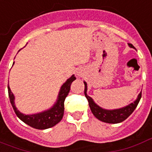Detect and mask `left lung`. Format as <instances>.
I'll return each mask as SVG.
<instances>
[{
	"label": "left lung",
	"mask_w": 152,
	"mask_h": 152,
	"mask_svg": "<svg viewBox=\"0 0 152 152\" xmlns=\"http://www.w3.org/2000/svg\"><path fill=\"white\" fill-rule=\"evenodd\" d=\"M129 46L130 48H134L132 44L129 43ZM84 84H85V95L87 98L88 102V104H89L92 113L100 121L106 122V123L115 124V123L123 122L124 120H126L128 117L130 116L131 113H133L134 110H135V108L137 107V105L139 104L141 96H142V92H141L139 94L138 98L135 102H134L133 103H131L127 106L121 108L118 110H107L102 109L100 106H98L97 104H95V102H93V99L91 98L90 96H88L87 93H86V92H87V84L85 82H84Z\"/></svg>",
	"instance_id": "obj_1"
}]
</instances>
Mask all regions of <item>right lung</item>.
<instances>
[{
    "instance_id": "add662e5",
    "label": "right lung",
    "mask_w": 152,
    "mask_h": 152,
    "mask_svg": "<svg viewBox=\"0 0 152 152\" xmlns=\"http://www.w3.org/2000/svg\"><path fill=\"white\" fill-rule=\"evenodd\" d=\"M76 80L74 76H71V78L67 80L64 85H62L60 91H59L58 100L53 107L49 110L44 111L42 113L33 114V115H25L17 110L14 104V96L11 92L8 84V93L10 97V103L13 106V109L16 115L19 118L24 122L26 124L29 125L30 126L39 130H45L56 126L59 123L63 118L64 113V101L66 96L70 91V87L73 80Z\"/></svg>"
}]
</instances>
